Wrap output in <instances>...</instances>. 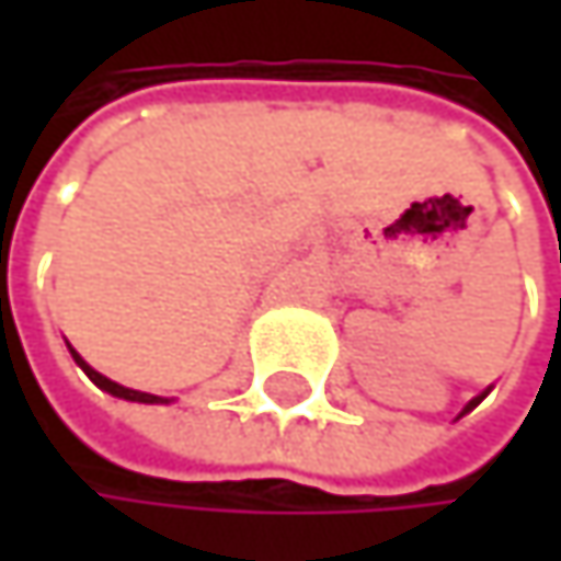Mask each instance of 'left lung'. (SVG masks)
<instances>
[{"label":"left lung","instance_id":"1","mask_svg":"<svg viewBox=\"0 0 561 561\" xmlns=\"http://www.w3.org/2000/svg\"><path fill=\"white\" fill-rule=\"evenodd\" d=\"M488 392H491V387H488V390H484V392H478V396H474V399H471V402H468V405H465V409L458 412V419H461V415H468V412H471V409H474V405H478V402H481V399H484Z\"/></svg>","mask_w":561,"mask_h":561}]
</instances>
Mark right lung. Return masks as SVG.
<instances>
[{"label":"right lung","mask_w":561,"mask_h":561,"mask_svg":"<svg viewBox=\"0 0 561 561\" xmlns=\"http://www.w3.org/2000/svg\"><path fill=\"white\" fill-rule=\"evenodd\" d=\"M67 351H70V357H73V364L100 387L103 392H110V396H116V399H129V402H146V405H156V402H171L169 396H152V392H142V390H129V387H123V383H116V380H110V377H103L100 370H93L70 344H67Z\"/></svg>","instance_id":"right-lung-1"}]
</instances>
